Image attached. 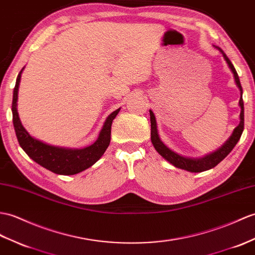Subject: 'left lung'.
I'll list each match as a JSON object with an SVG mask.
<instances>
[{"label": "left lung", "mask_w": 255, "mask_h": 255, "mask_svg": "<svg viewBox=\"0 0 255 255\" xmlns=\"http://www.w3.org/2000/svg\"><path fill=\"white\" fill-rule=\"evenodd\" d=\"M215 47L222 53L224 56V60L226 61V63L228 64L229 69L232 70V73L234 74L235 82L240 91L239 106L241 109L240 117H239L240 118L239 125L234 129L233 134L230 135L228 140L225 142L220 149H217L216 151L210 153V154L204 155L203 157H198V158L187 157V156H182V155L178 154V153H176L173 150H170L169 147L161 140V138H159L154 113H153L151 110L149 111L150 112V121H151V141H152L153 146H154V149L157 151L159 155L164 157L171 165H174L175 167L185 169L187 171H191V173H201V171L209 170L213 167H215L218 163H221L223 159L226 157L230 152H232V150L237 144V142L239 141L241 134H242V131H244L245 109H244V100H242V87L240 84L238 74H237L234 65L232 64V62H230V60L227 57V55L225 54L221 47H218V46H215Z\"/></svg>", "instance_id": "8db88e82"}]
</instances>
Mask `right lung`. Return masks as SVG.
I'll return each instance as SVG.
<instances>
[{
  "mask_svg": "<svg viewBox=\"0 0 255 255\" xmlns=\"http://www.w3.org/2000/svg\"><path fill=\"white\" fill-rule=\"evenodd\" d=\"M23 68L17 76L13 93V103H11L13 124L16 137L21 149L35 163L58 175H75L91 167L104 154L110 145L112 123L121 109H117L108 116L97 141L91 145L82 147V149H72V147L47 144L29 134L19 120L18 112H17V100H18L19 82Z\"/></svg>",
  "mask_w": 255,
  "mask_h": 255,
  "instance_id": "add662e5",
  "label": "right lung"
}]
</instances>
